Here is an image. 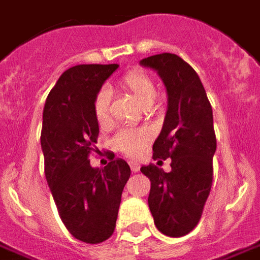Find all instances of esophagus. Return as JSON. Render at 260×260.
I'll return each mask as SVG.
<instances>
[{"mask_svg":"<svg viewBox=\"0 0 260 260\" xmlns=\"http://www.w3.org/2000/svg\"><path fill=\"white\" fill-rule=\"evenodd\" d=\"M128 164H129V166H131V170H132V172H139V169H140V165H139L138 162H135V161H129L128 162Z\"/></svg>","mask_w":260,"mask_h":260,"instance_id":"obj_1","label":"esophagus"}]
</instances>
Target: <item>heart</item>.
<instances>
[{"instance_id": "b5f03b06", "label": "heart", "mask_w": 260, "mask_h": 260, "mask_svg": "<svg viewBox=\"0 0 260 260\" xmlns=\"http://www.w3.org/2000/svg\"><path fill=\"white\" fill-rule=\"evenodd\" d=\"M118 86L129 92L143 108L151 106L155 99L156 90L151 77L143 71H131L120 79ZM95 118L99 125L108 124L110 120V94L109 91H99L94 102ZM150 140L147 131H121L114 139V146L126 155H138Z\"/></svg>"}]
</instances>
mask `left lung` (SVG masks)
I'll return each mask as SVG.
<instances>
[{"label":"left lung","instance_id":"8db88e82","mask_svg":"<svg viewBox=\"0 0 260 260\" xmlns=\"http://www.w3.org/2000/svg\"><path fill=\"white\" fill-rule=\"evenodd\" d=\"M165 84L168 109L152 158H172V170L142 166L151 181L148 207L158 231L181 237L198 225L213 184L217 150L213 109L198 73L181 57L162 53L140 59Z\"/></svg>","mask_w":260,"mask_h":260}]
</instances>
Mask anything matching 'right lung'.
<instances>
[{
  "mask_svg": "<svg viewBox=\"0 0 260 260\" xmlns=\"http://www.w3.org/2000/svg\"><path fill=\"white\" fill-rule=\"evenodd\" d=\"M118 64L76 65L67 69L47 95L41 147L45 176L69 233L83 243L108 240L116 228L122 189L131 176L121 158L92 168L99 125L94 102Z\"/></svg>",
  "mask_w": 260,
  "mask_h": 260,
  "instance_id": "1",
  "label": "right lung"
}]
</instances>
